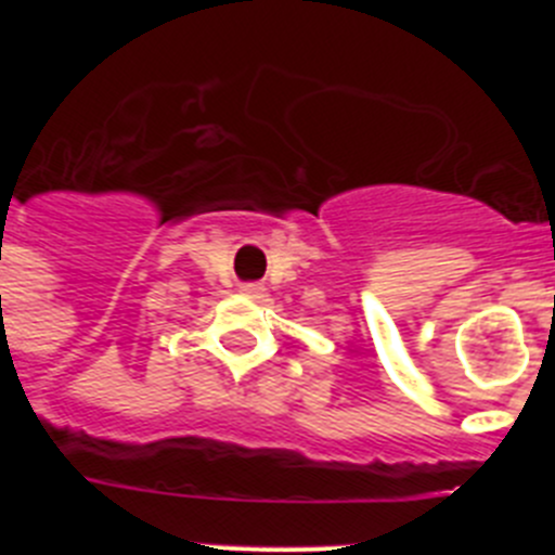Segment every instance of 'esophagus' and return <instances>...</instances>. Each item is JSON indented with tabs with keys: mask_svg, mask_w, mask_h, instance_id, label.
I'll list each match as a JSON object with an SVG mask.
<instances>
[{
	"mask_svg": "<svg viewBox=\"0 0 555 555\" xmlns=\"http://www.w3.org/2000/svg\"><path fill=\"white\" fill-rule=\"evenodd\" d=\"M242 292L247 294V297H261V294H263V286H258V283H244Z\"/></svg>",
	"mask_w": 555,
	"mask_h": 555,
	"instance_id": "1",
	"label": "esophagus"
}]
</instances>
